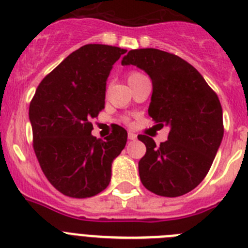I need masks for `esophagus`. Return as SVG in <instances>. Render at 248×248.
Instances as JSON below:
<instances>
[{"instance_id": "1", "label": "esophagus", "mask_w": 248, "mask_h": 248, "mask_svg": "<svg viewBox=\"0 0 248 248\" xmlns=\"http://www.w3.org/2000/svg\"><path fill=\"white\" fill-rule=\"evenodd\" d=\"M128 138L130 140H135V139H137V134H134L133 131H129V133H128Z\"/></svg>"}]
</instances>
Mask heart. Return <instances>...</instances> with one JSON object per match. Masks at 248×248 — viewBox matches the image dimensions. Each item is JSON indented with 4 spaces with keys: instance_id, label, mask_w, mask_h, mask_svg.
Segmentation results:
<instances>
[{
    "instance_id": "1",
    "label": "heart",
    "mask_w": 248,
    "mask_h": 248,
    "mask_svg": "<svg viewBox=\"0 0 248 248\" xmlns=\"http://www.w3.org/2000/svg\"><path fill=\"white\" fill-rule=\"evenodd\" d=\"M144 74L140 73V72H137V71H131L129 72L128 76H126V79H128V83L129 84H131V83L137 82V80L141 79V78H144Z\"/></svg>"
}]
</instances>
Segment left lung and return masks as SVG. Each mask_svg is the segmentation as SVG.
Returning <instances> with one entry per match:
<instances>
[{"instance_id": "obj_1", "label": "left lung", "mask_w": 248, "mask_h": 248, "mask_svg": "<svg viewBox=\"0 0 248 248\" xmlns=\"http://www.w3.org/2000/svg\"><path fill=\"white\" fill-rule=\"evenodd\" d=\"M122 64L137 65L150 76L148 113L156 126L170 128L168 140L159 146L148 135L138 137L146 146L139 161L140 180L159 196L187 194L205 179L222 140L217 94L190 63L169 52L131 49Z\"/></svg>"}]
</instances>
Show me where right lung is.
Wrapping results in <instances>:
<instances>
[{
    "instance_id": "right-lung-1",
    "label": "right lung",
    "mask_w": 248,
    "mask_h": 248,
    "mask_svg": "<svg viewBox=\"0 0 248 248\" xmlns=\"http://www.w3.org/2000/svg\"><path fill=\"white\" fill-rule=\"evenodd\" d=\"M125 49L85 45L45 77L30 104L33 149L43 174L65 196L92 198L109 185L111 163L125 148L118 125L105 140L91 134L104 109L105 85Z\"/></svg>"
}]
</instances>
